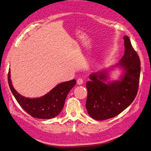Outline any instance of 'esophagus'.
<instances>
[{"instance_id": "34e87169", "label": "esophagus", "mask_w": 151, "mask_h": 151, "mask_svg": "<svg viewBox=\"0 0 151 151\" xmlns=\"http://www.w3.org/2000/svg\"><path fill=\"white\" fill-rule=\"evenodd\" d=\"M77 83L78 84H80V85H81L83 83V80L82 79V78H78V79L77 80Z\"/></svg>"}]
</instances>
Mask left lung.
I'll list each match as a JSON object with an SVG mask.
<instances>
[{
	"instance_id": "1",
	"label": "left lung",
	"mask_w": 151,
	"mask_h": 151,
	"mask_svg": "<svg viewBox=\"0 0 151 151\" xmlns=\"http://www.w3.org/2000/svg\"><path fill=\"white\" fill-rule=\"evenodd\" d=\"M124 54L119 65L124 70L119 81H107V71L92 73L86 84L88 97L86 107L88 114L96 120L113 118L133 102L139 88L141 62L129 38L124 36Z\"/></svg>"
}]
</instances>
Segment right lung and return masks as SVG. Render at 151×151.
Listing matches in <instances>:
<instances>
[{
    "mask_svg": "<svg viewBox=\"0 0 151 151\" xmlns=\"http://www.w3.org/2000/svg\"><path fill=\"white\" fill-rule=\"evenodd\" d=\"M10 69L8 73V82L10 90L18 103L28 114L34 118L49 119L59 114L62 110L67 94L75 86V80L62 83L42 97L30 99L18 93L13 87L10 80Z\"/></svg>",
    "mask_w": 151,
    "mask_h": 151,
    "instance_id": "obj_1",
    "label": "right lung"
}]
</instances>
